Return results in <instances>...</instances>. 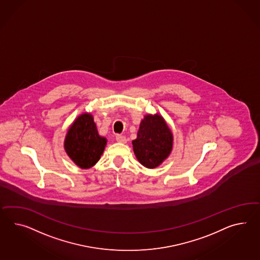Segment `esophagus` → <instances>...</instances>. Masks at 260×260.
Segmentation results:
<instances>
[{
    "label": "esophagus",
    "instance_id": "1",
    "mask_svg": "<svg viewBox=\"0 0 260 260\" xmlns=\"http://www.w3.org/2000/svg\"><path fill=\"white\" fill-rule=\"evenodd\" d=\"M115 139H116V141H117L118 143H121V144H126V143H127V138H126L124 135H121V134L116 135Z\"/></svg>",
    "mask_w": 260,
    "mask_h": 260
}]
</instances>
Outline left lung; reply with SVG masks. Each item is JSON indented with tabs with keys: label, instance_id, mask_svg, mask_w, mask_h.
Here are the masks:
<instances>
[{
	"label": "left lung",
	"instance_id": "8db88e82",
	"mask_svg": "<svg viewBox=\"0 0 260 260\" xmlns=\"http://www.w3.org/2000/svg\"><path fill=\"white\" fill-rule=\"evenodd\" d=\"M174 136L165 118L158 114H146L141 120L133 152L140 164L153 169L170 156Z\"/></svg>",
	"mask_w": 260,
	"mask_h": 260
}]
</instances>
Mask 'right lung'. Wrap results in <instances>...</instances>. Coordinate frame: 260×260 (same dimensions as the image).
Returning a JSON list of instances; mask_svg holds the SVG:
<instances>
[{"label":"right lung","mask_w":260,"mask_h":260,"mask_svg":"<svg viewBox=\"0 0 260 260\" xmlns=\"http://www.w3.org/2000/svg\"><path fill=\"white\" fill-rule=\"evenodd\" d=\"M107 139L98 132L93 115L83 113L70 125L63 141V148L70 159L80 168L89 169L100 160Z\"/></svg>","instance_id":"1"}]
</instances>
